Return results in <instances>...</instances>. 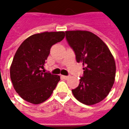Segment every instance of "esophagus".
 I'll use <instances>...</instances> for the list:
<instances>
[{
    "instance_id": "34e87169",
    "label": "esophagus",
    "mask_w": 129,
    "mask_h": 129,
    "mask_svg": "<svg viewBox=\"0 0 129 129\" xmlns=\"http://www.w3.org/2000/svg\"><path fill=\"white\" fill-rule=\"evenodd\" d=\"M61 77L63 79H68L69 78V77H68V76H65V75H61Z\"/></svg>"
}]
</instances>
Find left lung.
<instances>
[{
  "instance_id": "left-lung-1",
  "label": "left lung",
  "mask_w": 129,
  "mask_h": 129,
  "mask_svg": "<svg viewBox=\"0 0 129 129\" xmlns=\"http://www.w3.org/2000/svg\"><path fill=\"white\" fill-rule=\"evenodd\" d=\"M76 60L84 66L79 85L72 92L86 105H94L107 97L113 86L116 66L111 51L100 37L85 30L66 31Z\"/></svg>"
}]
</instances>
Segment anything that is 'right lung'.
Here are the masks:
<instances>
[{"label": "right lung", "instance_id": "obj_1", "mask_svg": "<svg viewBox=\"0 0 129 129\" xmlns=\"http://www.w3.org/2000/svg\"><path fill=\"white\" fill-rule=\"evenodd\" d=\"M64 37V32H41L27 38L19 46L10 66V78L16 92L24 100L39 104L52 94L60 76L41 69L51 47Z\"/></svg>", "mask_w": 129, "mask_h": 129}]
</instances>
